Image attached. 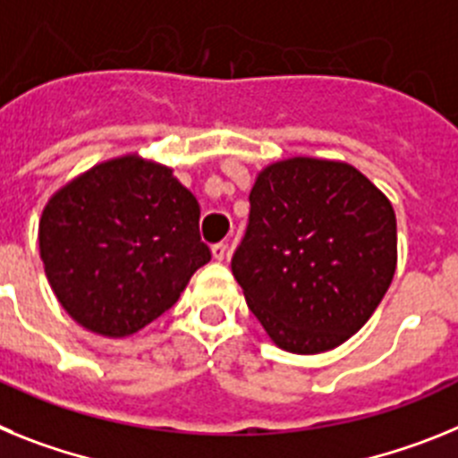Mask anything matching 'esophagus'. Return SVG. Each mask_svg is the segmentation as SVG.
<instances>
[{
  "label": "esophagus",
  "instance_id": "obj_1",
  "mask_svg": "<svg viewBox=\"0 0 458 458\" xmlns=\"http://www.w3.org/2000/svg\"><path fill=\"white\" fill-rule=\"evenodd\" d=\"M212 256L214 260H225V256H228V244H224V242H218V244L212 246Z\"/></svg>",
  "mask_w": 458,
  "mask_h": 458
}]
</instances>
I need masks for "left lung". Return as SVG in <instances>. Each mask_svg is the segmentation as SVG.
I'll return each instance as SVG.
<instances>
[{
  "mask_svg": "<svg viewBox=\"0 0 458 458\" xmlns=\"http://www.w3.org/2000/svg\"><path fill=\"white\" fill-rule=\"evenodd\" d=\"M233 274L269 339L295 355L348 341L396 272V216L383 191L344 161L269 163L251 189Z\"/></svg>",
  "mask_w": 458,
  "mask_h": 458,
  "instance_id": "obj_1",
  "label": "left lung"
}]
</instances>
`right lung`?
Listing matches in <instances>:
<instances>
[{
  "label": "right lung",
  "mask_w": 458,
  "mask_h": 458,
  "mask_svg": "<svg viewBox=\"0 0 458 458\" xmlns=\"http://www.w3.org/2000/svg\"><path fill=\"white\" fill-rule=\"evenodd\" d=\"M196 196L138 154L97 163L55 191L38 221L47 284L81 327L131 336L180 300L212 253Z\"/></svg>",
  "instance_id": "obj_1"
}]
</instances>
